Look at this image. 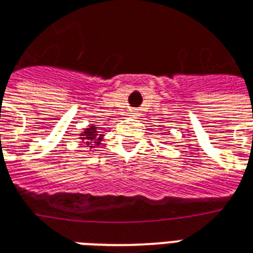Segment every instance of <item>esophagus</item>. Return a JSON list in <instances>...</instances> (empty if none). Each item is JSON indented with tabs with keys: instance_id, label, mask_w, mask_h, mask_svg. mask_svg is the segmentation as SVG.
<instances>
[{
	"instance_id": "obj_1",
	"label": "esophagus",
	"mask_w": 253,
	"mask_h": 253,
	"mask_svg": "<svg viewBox=\"0 0 253 253\" xmlns=\"http://www.w3.org/2000/svg\"><path fill=\"white\" fill-rule=\"evenodd\" d=\"M130 114H135V112H132V111H131V112H130Z\"/></svg>"
}]
</instances>
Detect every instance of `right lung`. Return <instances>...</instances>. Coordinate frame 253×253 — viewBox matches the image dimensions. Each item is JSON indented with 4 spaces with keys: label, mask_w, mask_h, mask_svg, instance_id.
Listing matches in <instances>:
<instances>
[{
    "label": "right lung",
    "mask_w": 253,
    "mask_h": 253,
    "mask_svg": "<svg viewBox=\"0 0 253 253\" xmlns=\"http://www.w3.org/2000/svg\"><path fill=\"white\" fill-rule=\"evenodd\" d=\"M81 139L84 141V143L86 145V148H89L90 150L94 148H99L100 142L103 139V135L99 132V128L96 127V125H89L88 128H85L83 132H81Z\"/></svg>",
    "instance_id": "right-lung-1"
}]
</instances>
